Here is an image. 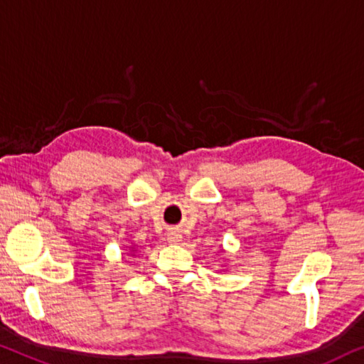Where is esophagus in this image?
I'll list each match as a JSON object with an SVG mask.
<instances>
[{
	"label": "esophagus",
	"instance_id": "esophagus-1",
	"mask_svg": "<svg viewBox=\"0 0 364 364\" xmlns=\"http://www.w3.org/2000/svg\"><path fill=\"white\" fill-rule=\"evenodd\" d=\"M181 240V235L175 232V230H171V232H168V241L170 243H178V241Z\"/></svg>",
	"mask_w": 364,
	"mask_h": 364
}]
</instances>
